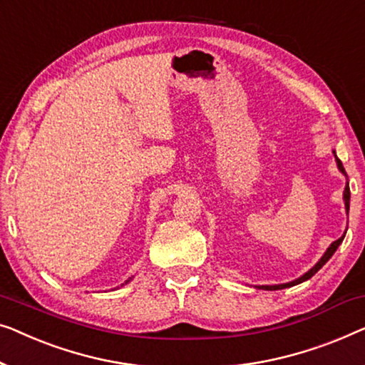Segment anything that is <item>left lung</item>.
<instances>
[{
    "label": "left lung",
    "mask_w": 365,
    "mask_h": 365,
    "mask_svg": "<svg viewBox=\"0 0 365 365\" xmlns=\"http://www.w3.org/2000/svg\"><path fill=\"white\" fill-rule=\"evenodd\" d=\"M332 153H334V157H336V163H337V168H339V172L342 173L344 177H347V173H346V170H344V167H342V162L339 160L337 158V155H336V150H332ZM344 207H346V213L349 215V203H351V190H349V182H346V188H344ZM347 232V230H346ZM344 236H346V233H344L341 238L339 240H336V241H332V243L329 245V248L326 250V253L321 256V259L317 261V263L312 266V268L309 269V271H306L304 274L302 276H299V278L297 279H294V281H289V283H283V284H258V286H255V287H258V289H266V291H276V289H284V287H291V286H296V284H299V283H304V281H307L309 278H312V276H314L317 271H319L322 266H324L327 261L331 259V256L336 253V250L339 248V245L342 243V240H344Z\"/></svg>",
    "instance_id": "1"
}]
</instances>
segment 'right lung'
I'll list each match as a JSON object with an SVG mask.
<instances>
[{
    "instance_id": "1",
    "label": "right lung",
    "mask_w": 365,
    "mask_h": 365,
    "mask_svg": "<svg viewBox=\"0 0 365 365\" xmlns=\"http://www.w3.org/2000/svg\"><path fill=\"white\" fill-rule=\"evenodd\" d=\"M132 278H133V276H132ZM132 278H129V279H127V281H125V283H124V284H127V283H129V281H130V279H132ZM124 284H120V286H124Z\"/></svg>"
}]
</instances>
